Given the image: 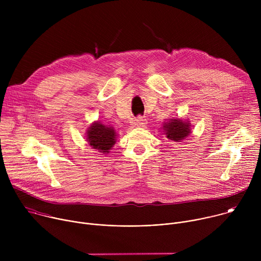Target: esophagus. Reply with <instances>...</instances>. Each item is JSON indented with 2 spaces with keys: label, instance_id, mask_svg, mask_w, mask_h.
<instances>
[{
  "label": "esophagus",
  "instance_id": "obj_1",
  "mask_svg": "<svg viewBox=\"0 0 261 261\" xmlns=\"http://www.w3.org/2000/svg\"><path fill=\"white\" fill-rule=\"evenodd\" d=\"M146 124H147L146 120H145L144 118H142V117H138V118L135 120V125H136L137 127H144Z\"/></svg>",
  "mask_w": 261,
  "mask_h": 261
}]
</instances>
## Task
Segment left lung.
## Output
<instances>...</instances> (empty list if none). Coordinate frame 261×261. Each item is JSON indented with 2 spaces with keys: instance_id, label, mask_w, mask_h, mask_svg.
<instances>
[{
  "instance_id": "1",
  "label": "left lung",
  "mask_w": 261,
  "mask_h": 261,
  "mask_svg": "<svg viewBox=\"0 0 261 261\" xmlns=\"http://www.w3.org/2000/svg\"><path fill=\"white\" fill-rule=\"evenodd\" d=\"M163 132L168 139L174 142H180L192 133V125L189 119L172 118L163 122Z\"/></svg>"
}]
</instances>
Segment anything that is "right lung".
<instances>
[{
  "instance_id": "right-lung-1",
  "label": "right lung",
  "mask_w": 261,
  "mask_h": 261,
  "mask_svg": "<svg viewBox=\"0 0 261 261\" xmlns=\"http://www.w3.org/2000/svg\"><path fill=\"white\" fill-rule=\"evenodd\" d=\"M117 132L114 127L95 121L86 132V140L95 151L108 154L117 141Z\"/></svg>"
}]
</instances>
